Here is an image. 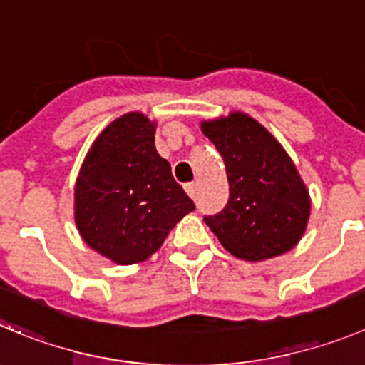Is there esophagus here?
I'll return each mask as SVG.
<instances>
[{"label":"esophagus","mask_w":365,"mask_h":365,"mask_svg":"<svg viewBox=\"0 0 365 365\" xmlns=\"http://www.w3.org/2000/svg\"><path fill=\"white\" fill-rule=\"evenodd\" d=\"M185 190L190 198H196V185L194 183H185Z\"/></svg>","instance_id":"obj_1"}]
</instances>
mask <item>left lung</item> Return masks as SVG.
<instances>
[{"label": "left lung", "mask_w": 365, "mask_h": 365, "mask_svg": "<svg viewBox=\"0 0 365 365\" xmlns=\"http://www.w3.org/2000/svg\"><path fill=\"white\" fill-rule=\"evenodd\" d=\"M229 178V202L205 223L230 254L264 261L292 250L306 230L309 196L290 156L254 118L230 113L203 122Z\"/></svg>", "instance_id": "left-lung-1"}]
</instances>
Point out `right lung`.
Returning a JSON list of instances; mask_svg holds the SVG:
<instances>
[{"mask_svg": "<svg viewBox=\"0 0 365 365\" xmlns=\"http://www.w3.org/2000/svg\"><path fill=\"white\" fill-rule=\"evenodd\" d=\"M190 210L144 115H122L98 135L75 183V223L93 250L118 264L140 263Z\"/></svg>", "mask_w": 365, "mask_h": 365, "instance_id": "obj_1", "label": "right lung"}]
</instances>
